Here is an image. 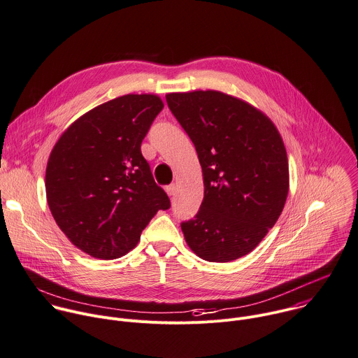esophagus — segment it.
<instances>
[{
	"mask_svg": "<svg viewBox=\"0 0 358 358\" xmlns=\"http://www.w3.org/2000/svg\"><path fill=\"white\" fill-rule=\"evenodd\" d=\"M166 192H167L169 195H174V194H176V185H174V184L167 185V187H166Z\"/></svg>",
	"mask_w": 358,
	"mask_h": 358,
	"instance_id": "obj_1",
	"label": "esophagus"
}]
</instances>
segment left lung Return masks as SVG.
<instances>
[{"label":"left lung","instance_id":"1","mask_svg":"<svg viewBox=\"0 0 358 358\" xmlns=\"http://www.w3.org/2000/svg\"><path fill=\"white\" fill-rule=\"evenodd\" d=\"M167 105L195 146L203 201L181 222L189 249L227 263L250 253L280 217L289 187L284 142L270 119L219 91L173 92Z\"/></svg>","mask_w":358,"mask_h":358}]
</instances>
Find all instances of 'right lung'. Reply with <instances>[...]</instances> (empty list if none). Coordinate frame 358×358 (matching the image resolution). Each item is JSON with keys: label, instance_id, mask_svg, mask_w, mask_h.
<instances>
[{"label": "right lung", "instance_id": "right-lung-1", "mask_svg": "<svg viewBox=\"0 0 358 358\" xmlns=\"http://www.w3.org/2000/svg\"><path fill=\"white\" fill-rule=\"evenodd\" d=\"M163 106L150 94L108 101L78 117L50 153V212L70 242L95 259L125 256L157 210L171 206L141 150Z\"/></svg>", "mask_w": 358, "mask_h": 358}]
</instances>
